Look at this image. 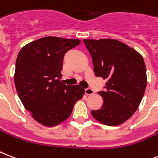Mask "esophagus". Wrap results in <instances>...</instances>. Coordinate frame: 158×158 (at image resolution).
<instances>
[{"label":"esophagus","mask_w":158,"mask_h":158,"mask_svg":"<svg viewBox=\"0 0 158 158\" xmlns=\"http://www.w3.org/2000/svg\"><path fill=\"white\" fill-rule=\"evenodd\" d=\"M85 94H86L87 95H92L94 94V91L92 89L88 88V89H85Z\"/></svg>","instance_id":"obj_1"}]
</instances>
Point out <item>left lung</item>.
Masks as SVG:
<instances>
[{"mask_svg": "<svg viewBox=\"0 0 158 158\" xmlns=\"http://www.w3.org/2000/svg\"><path fill=\"white\" fill-rule=\"evenodd\" d=\"M84 43L92 56L95 75L108 79L105 91L98 93L103 106L91 114L104 125L122 124L137 111L145 93L148 79L143 56L117 40H84Z\"/></svg>", "mask_w": 158, "mask_h": 158, "instance_id": "left-lung-1", "label": "left lung"}]
</instances>
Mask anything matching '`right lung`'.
I'll return each mask as SVG.
<instances>
[{"label": "right lung", "mask_w": 158, "mask_h": 158, "mask_svg": "<svg viewBox=\"0 0 158 158\" xmlns=\"http://www.w3.org/2000/svg\"><path fill=\"white\" fill-rule=\"evenodd\" d=\"M80 40L46 36L26 44L17 55L14 75L19 98L35 121L54 127L70 116L84 89L62 83L64 56Z\"/></svg>", "instance_id": "1"}]
</instances>
